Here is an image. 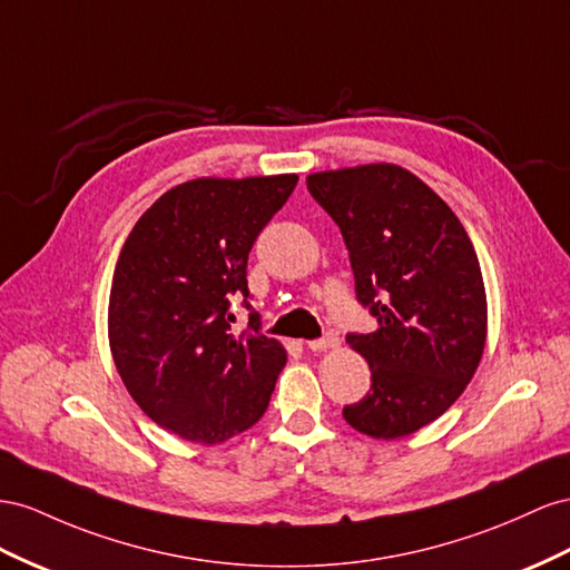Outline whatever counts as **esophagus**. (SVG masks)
<instances>
[{
  "instance_id": "1",
  "label": "esophagus",
  "mask_w": 570,
  "mask_h": 570,
  "mask_svg": "<svg viewBox=\"0 0 570 570\" xmlns=\"http://www.w3.org/2000/svg\"><path fill=\"white\" fill-rule=\"evenodd\" d=\"M337 345H341V341H337V335H333V333L318 337V341L306 343V347H309L312 352H323V350H331V347H337Z\"/></svg>"
}]
</instances>
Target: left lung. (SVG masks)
<instances>
[{"label":"left lung","instance_id":"1","mask_svg":"<svg viewBox=\"0 0 570 570\" xmlns=\"http://www.w3.org/2000/svg\"><path fill=\"white\" fill-rule=\"evenodd\" d=\"M306 187L341 227L357 299L379 321L374 333L347 335L372 368V391L343 417L372 439L414 434L455 403L480 366V258L458 215L405 167L314 173Z\"/></svg>","mask_w":570,"mask_h":570}]
</instances>
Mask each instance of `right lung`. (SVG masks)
Masks as SVG:
<instances>
[{
	"label": "right lung",
	"instance_id": "add662e5",
	"mask_svg": "<svg viewBox=\"0 0 570 570\" xmlns=\"http://www.w3.org/2000/svg\"><path fill=\"white\" fill-rule=\"evenodd\" d=\"M297 175L198 177L165 191L119 252L107 335L129 395L167 432L215 445L254 426L271 403L285 347L233 333V297L249 309L247 258Z\"/></svg>",
	"mask_w": 570,
	"mask_h": 570
}]
</instances>
